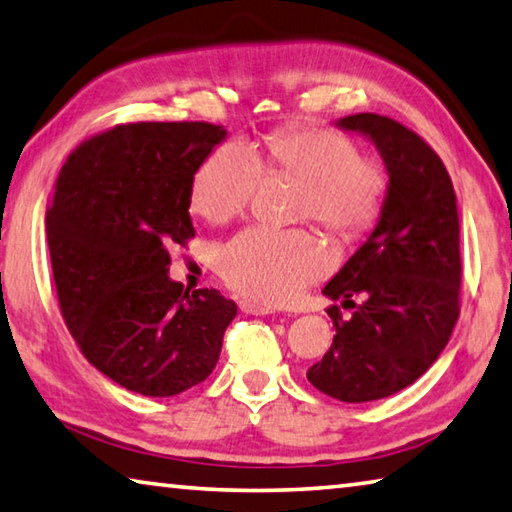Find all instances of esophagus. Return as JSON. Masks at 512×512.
I'll list each match as a JSON object with an SVG mask.
<instances>
[{
    "label": "esophagus",
    "instance_id": "34e87169",
    "mask_svg": "<svg viewBox=\"0 0 512 512\" xmlns=\"http://www.w3.org/2000/svg\"><path fill=\"white\" fill-rule=\"evenodd\" d=\"M239 307H241V311H244V314H250V316H268V314H273V311H275L273 307L262 305V302H253V300H241Z\"/></svg>",
    "mask_w": 512,
    "mask_h": 512
}]
</instances>
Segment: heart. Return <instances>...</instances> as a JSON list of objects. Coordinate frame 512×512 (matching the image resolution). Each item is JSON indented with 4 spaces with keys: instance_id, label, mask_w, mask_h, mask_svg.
<instances>
[{
    "instance_id": "heart-1",
    "label": "heart",
    "mask_w": 512,
    "mask_h": 512,
    "mask_svg": "<svg viewBox=\"0 0 512 512\" xmlns=\"http://www.w3.org/2000/svg\"><path fill=\"white\" fill-rule=\"evenodd\" d=\"M264 173L298 178V219H314L343 241L366 235L384 207L388 178L375 158L329 128L287 126L264 137L255 155L241 142H223L194 171L192 210L210 223L244 214ZM327 250L309 230L248 228L223 246L225 282L264 305H282L327 271Z\"/></svg>"
}]
</instances>
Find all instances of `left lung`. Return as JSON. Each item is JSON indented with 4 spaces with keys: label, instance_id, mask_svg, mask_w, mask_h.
Wrapping results in <instances>:
<instances>
[{
    "label": "left lung",
    "instance_id": "obj_1",
    "mask_svg": "<svg viewBox=\"0 0 512 512\" xmlns=\"http://www.w3.org/2000/svg\"><path fill=\"white\" fill-rule=\"evenodd\" d=\"M336 126L375 144L388 187L375 230L325 284L352 316L327 309L336 334L307 379L341 402H372L411 386L445 350L458 320L461 225L452 178L422 137L375 112Z\"/></svg>",
    "mask_w": 512,
    "mask_h": 512
}]
</instances>
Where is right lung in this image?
Wrapping results in <instances>:
<instances>
[{"label":"right lung","instance_id":"right-lung-1","mask_svg":"<svg viewBox=\"0 0 512 512\" xmlns=\"http://www.w3.org/2000/svg\"><path fill=\"white\" fill-rule=\"evenodd\" d=\"M207 121H140L69 155L47 207V244L67 329L94 368L146 397L210 377L237 305L169 277L194 237V171L225 140Z\"/></svg>","mask_w":512,"mask_h":512}]
</instances>
